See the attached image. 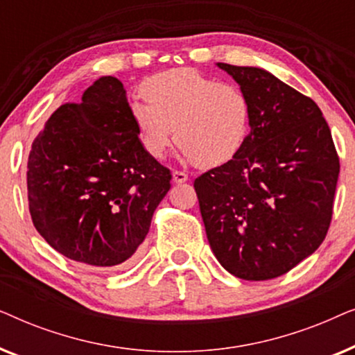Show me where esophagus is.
Here are the masks:
<instances>
[{
    "label": "esophagus",
    "mask_w": 355,
    "mask_h": 355,
    "mask_svg": "<svg viewBox=\"0 0 355 355\" xmlns=\"http://www.w3.org/2000/svg\"><path fill=\"white\" fill-rule=\"evenodd\" d=\"M189 179V176L184 171H173V181L176 184H182L186 182Z\"/></svg>",
    "instance_id": "esophagus-1"
}]
</instances>
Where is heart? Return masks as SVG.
<instances>
[{
	"label": "heart",
	"mask_w": 355,
	"mask_h": 355,
	"mask_svg": "<svg viewBox=\"0 0 355 355\" xmlns=\"http://www.w3.org/2000/svg\"><path fill=\"white\" fill-rule=\"evenodd\" d=\"M147 101H134L130 116L140 144L163 158L174 142L193 164L215 168L239 153L250 132L252 101L232 82H218L191 67L169 69L144 82Z\"/></svg>",
	"instance_id": "heart-1"
}]
</instances>
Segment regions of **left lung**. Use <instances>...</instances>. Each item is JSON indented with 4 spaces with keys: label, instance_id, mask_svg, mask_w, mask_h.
<instances>
[{
    "label": "left lung",
    "instance_id": "8db88e82",
    "mask_svg": "<svg viewBox=\"0 0 355 355\" xmlns=\"http://www.w3.org/2000/svg\"><path fill=\"white\" fill-rule=\"evenodd\" d=\"M218 67L252 101L250 132L230 162L193 181L213 254L247 281L288 273L327 236L339 176L317 103L260 67Z\"/></svg>",
    "mask_w": 355,
    "mask_h": 355
}]
</instances>
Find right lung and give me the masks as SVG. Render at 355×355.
<instances>
[{"instance_id":"add662e5","label":"right lung","mask_w":355,"mask_h":355,"mask_svg":"<svg viewBox=\"0 0 355 355\" xmlns=\"http://www.w3.org/2000/svg\"><path fill=\"white\" fill-rule=\"evenodd\" d=\"M169 181L140 144L121 80L105 76L80 103L61 105L33 140L28 210L56 252L110 268L134 259Z\"/></svg>"}]
</instances>
